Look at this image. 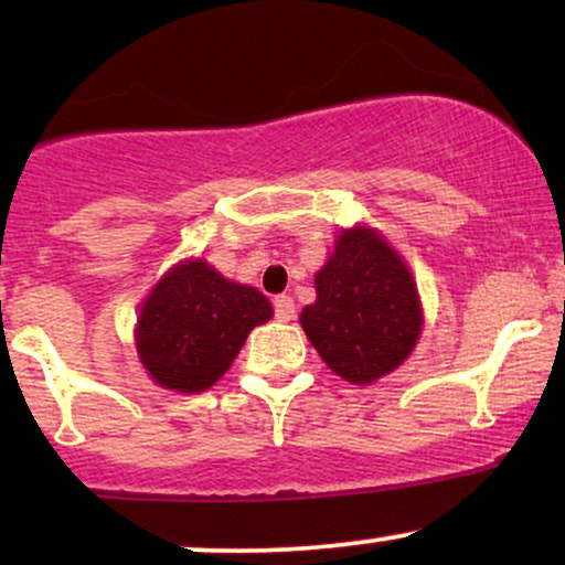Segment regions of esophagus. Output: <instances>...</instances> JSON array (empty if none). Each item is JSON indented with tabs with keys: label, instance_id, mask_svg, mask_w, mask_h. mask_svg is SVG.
I'll use <instances>...</instances> for the list:
<instances>
[{
	"label": "esophagus",
	"instance_id": "34e87169",
	"mask_svg": "<svg viewBox=\"0 0 565 565\" xmlns=\"http://www.w3.org/2000/svg\"><path fill=\"white\" fill-rule=\"evenodd\" d=\"M274 308H276V319H278V321H284V323L295 319V313H297V310H295V300H291L289 295L276 297V300H274Z\"/></svg>",
	"mask_w": 565,
	"mask_h": 565
}]
</instances>
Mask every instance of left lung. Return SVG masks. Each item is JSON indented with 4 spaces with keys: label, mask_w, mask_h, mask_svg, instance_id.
<instances>
[{
    "label": "left lung",
    "mask_w": 565,
    "mask_h": 565,
    "mask_svg": "<svg viewBox=\"0 0 565 565\" xmlns=\"http://www.w3.org/2000/svg\"><path fill=\"white\" fill-rule=\"evenodd\" d=\"M300 323L323 364L353 385H372L412 355L423 302L404 257L369 225L340 231L316 274V302Z\"/></svg>",
    "instance_id": "left-lung-1"
}]
</instances>
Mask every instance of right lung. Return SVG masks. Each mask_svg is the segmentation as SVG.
I'll use <instances>...</instances> for the list:
<instances>
[{
	"label": "right lung",
	"instance_id": "add662e5",
	"mask_svg": "<svg viewBox=\"0 0 565 565\" xmlns=\"http://www.w3.org/2000/svg\"><path fill=\"white\" fill-rule=\"evenodd\" d=\"M274 305L260 289L217 274L210 263L172 265L148 291L135 323V348L148 377L174 393H201L228 372Z\"/></svg>",
	"mask_w": 565,
	"mask_h": 565
}]
</instances>
